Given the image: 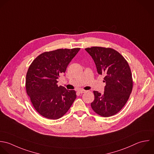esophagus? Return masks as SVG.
<instances>
[{"mask_svg": "<svg viewBox=\"0 0 154 154\" xmlns=\"http://www.w3.org/2000/svg\"><path fill=\"white\" fill-rule=\"evenodd\" d=\"M78 92H79L80 94H83V93H85V92H86V91H85V90H83V89H79V90H78Z\"/></svg>", "mask_w": 154, "mask_h": 154, "instance_id": "obj_1", "label": "esophagus"}]
</instances>
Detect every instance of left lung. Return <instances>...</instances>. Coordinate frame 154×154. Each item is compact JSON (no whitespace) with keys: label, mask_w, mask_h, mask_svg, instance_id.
I'll return each mask as SVG.
<instances>
[{"label":"left lung","mask_w":154,"mask_h":154,"mask_svg":"<svg viewBox=\"0 0 154 154\" xmlns=\"http://www.w3.org/2000/svg\"><path fill=\"white\" fill-rule=\"evenodd\" d=\"M85 50L93 59L99 74H104V92L94 91L93 110L103 117L118 113L127 102L133 89L130 68L125 58L110 48L92 47Z\"/></svg>","instance_id":"1"}]
</instances>
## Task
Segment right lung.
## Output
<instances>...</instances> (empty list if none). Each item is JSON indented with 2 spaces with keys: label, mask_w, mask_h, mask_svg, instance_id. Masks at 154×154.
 Listing matches in <instances>:
<instances>
[{
  "label": "right lung",
  "mask_w": 154,
  "mask_h": 154,
  "mask_svg": "<svg viewBox=\"0 0 154 154\" xmlns=\"http://www.w3.org/2000/svg\"><path fill=\"white\" fill-rule=\"evenodd\" d=\"M80 49L44 52L30 65L26 78V92L35 109L42 116L50 119L62 117L75 100V91L58 86L57 79L65 73Z\"/></svg>",
  "instance_id": "add662e5"
}]
</instances>
